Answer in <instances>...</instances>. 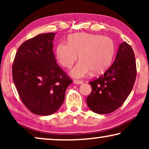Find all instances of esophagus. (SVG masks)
I'll return each instance as SVG.
<instances>
[{
  "label": "esophagus",
  "mask_w": 149,
  "mask_h": 149,
  "mask_svg": "<svg viewBox=\"0 0 149 149\" xmlns=\"http://www.w3.org/2000/svg\"><path fill=\"white\" fill-rule=\"evenodd\" d=\"M73 83H74V84L80 85V84H82V83H83V81H79V80H74Z\"/></svg>",
  "instance_id": "obj_1"
}]
</instances>
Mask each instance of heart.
<instances>
[{"instance_id":"1","label":"heart","mask_w":149,"mask_h":149,"mask_svg":"<svg viewBox=\"0 0 149 149\" xmlns=\"http://www.w3.org/2000/svg\"><path fill=\"white\" fill-rule=\"evenodd\" d=\"M115 45L108 36L91 33H76L68 36V42H61L56 47V54L63 67L70 68L78 59L80 61L70 71V75L79 79L93 73L104 71L111 64Z\"/></svg>"}]
</instances>
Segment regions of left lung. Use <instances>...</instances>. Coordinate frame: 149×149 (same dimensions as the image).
<instances>
[{
	"instance_id": "left-lung-1",
	"label": "left lung",
	"mask_w": 149,
	"mask_h": 149,
	"mask_svg": "<svg viewBox=\"0 0 149 149\" xmlns=\"http://www.w3.org/2000/svg\"><path fill=\"white\" fill-rule=\"evenodd\" d=\"M136 78L134 51L123 42L120 44L113 64L99 78L89 82L92 90L87 97V106L95 113H113L127 99Z\"/></svg>"
}]
</instances>
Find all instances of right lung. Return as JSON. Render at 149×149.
Wrapping results in <instances>:
<instances>
[{"mask_svg": "<svg viewBox=\"0 0 149 149\" xmlns=\"http://www.w3.org/2000/svg\"><path fill=\"white\" fill-rule=\"evenodd\" d=\"M55 33L40 34L18 48L12 66L18 94L32 113L49 115L64 102L66 88L72 82L56 63L53 52Z\"/></svg>", "mask_w": 149, "mask_h": 149, "instance_id": "1", "label": "right lung"}]
</instances>
